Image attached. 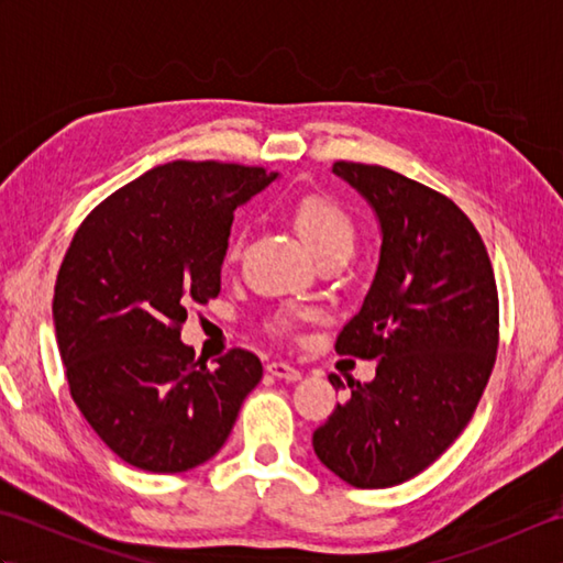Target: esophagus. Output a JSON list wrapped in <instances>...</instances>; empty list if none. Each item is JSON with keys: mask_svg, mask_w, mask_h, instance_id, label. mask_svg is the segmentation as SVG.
<instances>
[{"mask_svg": "<svg viewBox=\"0 0 563 563\" xmlns=\"http://www.w3.org/2000/svg\"><path fill=\"white\" fill-rule=\"evenodd\" d=\"M266 369H268V373H271L273 377L285 379V382H297V379L302 377V373H300V369H297L295 365H290V363H280V361L268 363V365H266Z\"/></svg>", "mask_w": 563, "mask_h": 563, "instance_id": "1", "label": "esophagus"}]
</instances>
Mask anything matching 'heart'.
<instances>
[{
    "instance_id": "b5f03b06",
    "label": "heart",
    "mask_w": 563,
    "mask_h": 563,
    "mask_svg": "<svg viewBox=\"0 0 563 563\" xmlns=\"http://www.w3.org/2000/svg\"><path fill=\"white\" fill-rule=\"evenodd\" d=\"M295 224L300 230L307 246L314 251L317 258L329 251H353L355 224L336 200L324 196H307L295 206ZM246 234L239 232L232 239L230 258L242 256Z\"/></svg>"
}]
</instances>
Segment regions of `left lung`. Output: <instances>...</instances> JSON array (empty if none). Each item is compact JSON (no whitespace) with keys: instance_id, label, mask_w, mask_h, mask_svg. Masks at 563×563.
Instances as JSON below:
<instances>
[{"instance_id":"left-lung-1","label":"left lung","mask_w":563,"mask_h":563,"mask_svg":"<svg viewBox=\"0 0 563 563\" xmlns=\"http://www.w3.org/2000/svg\"><path fill=\"white\" fill-rule=\"evenodd\" d=\"M333 174L367 200L382 234L336 351L377 367L367 385L349 379V401L312 445L345 484L387 488L433 464L474 416L496 361L498 290L479 232L450 198L377 164L336 162Z\"/></svg>"}]
</instances>
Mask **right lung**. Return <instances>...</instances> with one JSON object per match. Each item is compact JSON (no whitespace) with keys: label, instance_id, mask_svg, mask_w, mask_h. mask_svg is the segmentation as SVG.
I'll return each instance as SVG.
<instances>
[{"label":"right lung","instance_id":"right-lung-1","mask_svg":"<svg viewBox=\"0 0 563 563\" xmlns=\"http://www.w3.org/2000/svg\"><path fill=\"white\" fill-rule=\"evenodd\" d=\"M278 174L172 162L118 188L81 222L57 273L53 319L71 399L123 462L188 472L230 438L261 361L212 369L181 341L188 309L220 295L234 210Z\"/></svg>","mask_w":563,"mask_h":563}]
</instances>
